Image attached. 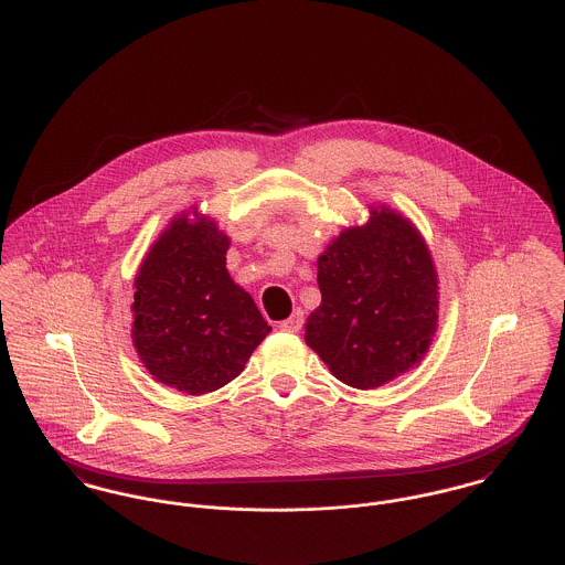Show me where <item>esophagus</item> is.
Instances as JSON below:
<instances>
[{"label":"esophagus","mask_w":565,"mask_h":565,"mask_svg":"<svg viewBox=\"0 0 565 565\" xmlns=\"http://www.w3.org/2000/svg\"><path fill=\"white\" fill-rule=\"evenodd\" d=\"M279 328H281L284 332H299V330L303 328V312H301V310H295L290 319H286V321L279 323Z\"/></svg>","instance_id":"esophagus-1"}]
</instances>
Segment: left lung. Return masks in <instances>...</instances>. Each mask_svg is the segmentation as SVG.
<instances>
[{"mask_svg": "<svg viewBox=\"0 0 565 565\" xmlns=\"http://www.w3.org/2000/svg\"><path fill=\"white\" fill-rule=\"evenodd\" d=\"M317 264L321 306L306 342L334 377L366 391L422 362L437 332L439 279L417 226L369 205L366 225L342 228Z\"/></svg>", "mask_w": 565, "mask_h": 565, "instance_id": "obj_1", "label": "left lung"}]
</instances>
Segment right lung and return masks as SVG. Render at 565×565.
Segmentation results:
<instances>
[{
	"label": "right lung",
	"mask_w": 565,
	"mask_h": 565,
	"mask_svg": "<svg viewBox=\"0 0 565 565\" xmlns=\"http://www.w3.org/2000/svg\"><path fill=\"white\" fill-rule=\"evenodd\" d=\"M228 235L196 207L170 221L135 275L130 339L148 373L205 395L237 377L270 326L226 270Z\"/></svg>",
	"instance_id": "1"
}]
</instances>
